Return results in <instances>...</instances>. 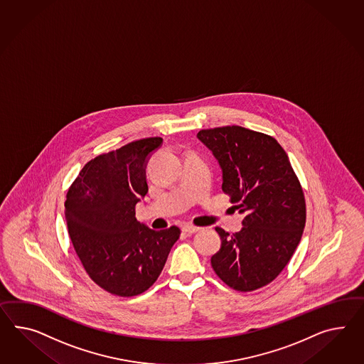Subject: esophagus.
I'll return each mask as SVG.
<instances>
[{
	"label": "esophagus",
	"mask_w": 364,
	"mask_h": 364,
	"mask_svg": "<svg viewBox=\"0 0 364 364\" xmlns=\"http://www.w3.org/2000/svg\"><path fill=\"white\" fill-rule=\"evenodd\" d=\"M182 230H183V232L186 233H196L198 232V231H200L199 227H194V225H191V224H185V225L182 227Z\"/></svg>",
	"instance_id": "34e87169"
}]
</instances>
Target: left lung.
<instances>
[{
	"instance_id": "1",
	"label": "left lung",
	"mask_w": 364,
	"mask_h": 364,
	"mask_svg": "<svg viewBox=\"0 0 364 364\" xmlns=\"http://www.w3.org/2000/svg\"><path fill=\"white\" fill-rule=\"evenodd\" d=\"M222 168V190L231 196L242 230L216 227L220 250L211 257L219 279L239 291L268 285L287 267L299 245L306 207L299 178L280 144L239 125L196 134Z\"/></svg>"
}]
</instances>
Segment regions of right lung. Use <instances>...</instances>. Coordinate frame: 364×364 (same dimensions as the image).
<instances>
[{
  "label": "right lung",
  "mask_w": 364,
  "mask_h": 364,
  "mask_svg": "<svg viewBox=\"0 0 364 364\" xmlns=\"http://www.w3.org/2000/svg\"><path fill=\"white\" fill-rule=\"evenodd\" d=\"M161 137L133 141L87 162L67 193L65 215L76 255L104 290L133 297L159 279L181 231H154L136 219L148 193L146 165Z\"/></svg>",
  "instance_id": "1"
}]
</instances>
